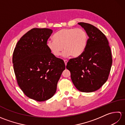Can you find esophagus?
<instances>
[{"label":"esophagus","instance_id":"esophagus-1","mask_svg":"<svg viewBox=\"0 0 125 125\" xmlns=\"http://www.w3.org/2000/svg\"><path fill=\"white\" fill-rule=\"evenodd\" d=\"M64 63H65V65H67V63H68V61H67V60H64Z\"/></svg>","mask_w":125,"mask_h":125}]
</instances>
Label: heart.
Wrapping results in <instances>:
<instances>
[{
    "mask_svg": "<svg viewBox=\"0 0 125 125\" xmlns=\"http://www.w3.org/2000/svg\"><path fill=\"white\" fill-rule=\"evenodd\" d=\"M54 40L47 41V47L53 55L58 57L63 50L65 57H77L85 50L88 36L85 31L82 28H63L58 31L54 36Z\"/></svg>",
    "mask_w": 125,
    "mask_h": 125,
    "instance_id": "heart-1",
    "label": "heart"
}]
</instances>
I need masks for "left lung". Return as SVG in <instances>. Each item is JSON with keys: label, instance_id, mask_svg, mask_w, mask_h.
Segmentation results:
<instances>
[{"label": "left lung", "instance_id": "8db88e82", "mask_svg": "<svg viewBox=\"0 0 125 125\" xmlns=\"http://www.w3.org/2000/svg\"><path fill=\"white\" fill-rule=\"evenodd\" d=\"M89 37L85 50L78 57L70 59L66 68L79 91L92 92L99 89L107 81L112 64V54L106 37L91 24L78 23Z\"/></svg>", "mask_w": 125, "mask_h": 125}]
</instances>
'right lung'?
Masks as SVG:
<instances>
[{
	"label": "right lung",
	"mask_w": 125,
	"mask_h": 125,
	"mask_svg": "<svg viewBox=\"0 0 125 125\" xmlns=\"http://www.w3.org/2000/svg\"><path fill=\"white\" fill-rule=\"evenodd\" d=\"M52 33L48 28H33L18 42L12 62L19 86L26 95L38 102L51 98L65 66L47 47Z\"/></svg>",
	"instance_id": "right-lung-1"
}]
</instances>
